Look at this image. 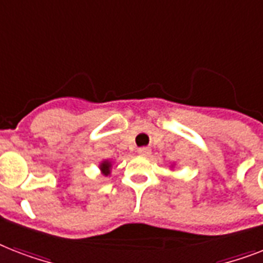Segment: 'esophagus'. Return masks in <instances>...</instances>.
I'll use <instances>...</instances> for the list:
<instances>
[{
    "mask_svg": "<svg viewBox=\"0 0 263 263\" xmlns=\"http://www.w3.org/2000/svg\"><path fill=\"white\" fill-rule=\"evenodd\" d=\"M138 154H139V156H148V154H150V148L148 147L138 148Z\"/></svg>",
    "mask_w": 263,
    "mask_h": 263,
    "instance_id": "esophagus-1",
    "label": "esophagus"
}]
</instances>
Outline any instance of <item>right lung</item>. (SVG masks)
<instances>
[{
    "instance_id": "right-lung-1",
    "label": "right lung",
    "mask_w": 263,
    "mask_h": 263,
    "mask_svg": "<svg viewBox=\"0 0 263 263\" xmlns=\"http://www.w3.org/2000/svg\"><path fill=\"white\" fill-rule=\"evenodd\" d=\"M99 168H101V171L103 172V175L107 176L110 173V162H109V161H103Z\"/></svg>"
}]
</instances>
